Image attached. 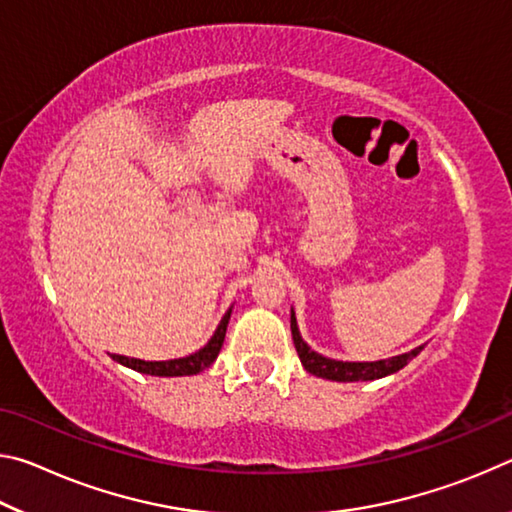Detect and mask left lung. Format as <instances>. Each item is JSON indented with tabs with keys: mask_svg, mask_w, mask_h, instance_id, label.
<instances>
[{
	"mask_svg": "<svg viewBox=\"0 0 512 512\" xmlns=\"http://www.w3.org/2000/svg\"><path fill=\"white\" fill-rule=\"evenodd\" d=\"M291 334H293V343H296L298 357L305 366L307 372L323 379H332V381H372V379H381L386 375H393V372L402 370L406 363H409L413 357H418V352L422 348H415L406 354H400V357L393 359H384V361H366V363H352V361H336V359H327L323 354H318L309 348V345L302 341V336L298 332V323H296V314L291 311Z\"/></svg>",
	"mask_w": 512,
	"mask_h": 512,
	"instance_id": "obj_1",
	"label": "left lung"
}]
</instances>
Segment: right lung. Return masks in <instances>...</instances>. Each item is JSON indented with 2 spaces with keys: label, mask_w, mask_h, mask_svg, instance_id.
Wrapping results in <instances>:
<instances>
[{
  "label": "right lung",
  "mask_w": 512,
  "mask_h": 512,
  "mask_svg": "<svg viewBox=\"0 0 512 512\" xmlns=\"http://www.w3.org/2000/svg\"><path fill=\"white\" fill-rule=\"evenodd\" d=\"M230 311H225V316L221 318L219 327H216L214 336L210 339V343L205 345L194 354L183 359H171V361H142V359H128L121 357V354H112V359L119 361L121 366L133 368L137 372H144V375H155V377H183V375H196L205 368H210L212 363L216 361L221 352V345L225 339V329H228V320H230Z\"/></svg>",
  "instance_id": "1"
}]
</instances>
